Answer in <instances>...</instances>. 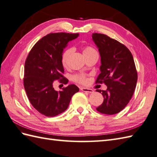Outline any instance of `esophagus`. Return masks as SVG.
Instances as JSON below:
<instances>
[{"instance_id": "esophagus-1", "label": "esophagus", "mask_w": 157, "mask_h": 157, "mask_svg": "<svg viewBox=\"0 0 157 157\" xmlns=\"http://www.w3.org/2000/svg\"><path fill=\"white\" fill-rule=\"evenodd\" d=\"M81 90L85 92H88V93H93L94 92V90L92 89H90L87 88H81Z\"/></svg>"}]
</instances>
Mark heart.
<instances>
[{"mask_svg": "<svg viewBox=\"0 0 157 157\" xmlns=\"http://www.w3.org/2000/svg\"><path fill=\"white\" fill-rule=\"evenodd\" d=\"M96 52L94 48H93L91 46H86V47L84 48L83 49V54H84V56H86L89 54H91L92 52ZM72 53V49L71 48H68L67 49L66 51L63 52V55H62V57H61V62L63 63V65H65L67 63L68 59L69 58L70 55H71ZM73 79L77 82L81 83V84H85V83L87 82L88 79L86 78V77L84 75H76L74 77H73Z\"/></svg>", "mask_w": 157, "mask_h": 157, "instance_id": "b5f03b06", "label": "heart"}]
</instances>
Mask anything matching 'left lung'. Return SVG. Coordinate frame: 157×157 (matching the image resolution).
<instances>
[{"label":"left lung","mask_w":157,"mask_h":157,"mask_svg":"<svg viewBox=\"0 0 157 157\" xmlns=\"http://www.w3.org/2000/svg\"><path fill=\"white\" fill-rule=\"evenodd\" d=\"M92 40L101 56V73L96 83H105L106 90H96L104 97L96 108L106 115L118 113L125 107L134 94L138 80L137 71L131 52L121 43L105 34H92Z\"/></svg>","instance_id":"8db88e82"}]
</instances>
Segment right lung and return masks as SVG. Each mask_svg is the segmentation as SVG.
<instances>
[{"label":"right lung","instance_id":"right-lung-1","mask_svg":"<svg viewBox=\"0 0 157 157\" xmlns=\"http://www.w3.org/2000/svg\"><path fill=\"white\" fill-rule=\"evenodd\" d=\"M78 36L63 32L49 34L36 43L26 59L23 79L26 94L32 106L45 116L55 117L64 112L73 95L79 91L74 84L59 92L53 87L56 79L64 84L68 82L63 75V49Z\"/></svg>","mask_w":157,"mask_h":157}]
</instances>
